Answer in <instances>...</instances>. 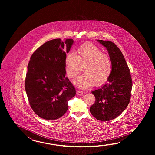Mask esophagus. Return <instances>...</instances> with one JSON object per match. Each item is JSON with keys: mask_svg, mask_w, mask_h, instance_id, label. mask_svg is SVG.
Listing matches in <instances>:
<instances>
[{"mask_svg": "<svg viewBox=\"0 0 155 155\" xmlns=\"http://www.w3.org/2000/svg\"><path fill=\"white\" fill-rule=\"evenodd\" d=\"M76 94L78 95L79 96H82L83 95V92L82 91H80V90H78L77 91H76Z\"/></svg>", "mask_w": 155, "mask_h": 155, "instance_id": "1", "label": "esophagus"}]
</instances>
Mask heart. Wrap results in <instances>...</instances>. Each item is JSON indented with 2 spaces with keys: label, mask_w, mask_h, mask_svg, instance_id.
I'll use <instances>...</instances> for the list:
<instances>
[{
  "label": "heart",
  "mask_w": 155,
  "mask_h": 155,
  "mask_svg": "<svg viewBox=\"0 0 155 155\" xmlns=\"http://www.w3.org/2000/svg\"><path fill=\"white\" fill-rule=\"evenodd\" d=\"M66 75L70 79L75 78L81 70L84 74L74 81L81 88L90 86H102L109 79L112 72L110 58L104 54L97 46L85 44L79 47L75 54L69 53L65 59Z\"/></svg>",
  "instance_id": "b5f03b06"
}]
</instances>
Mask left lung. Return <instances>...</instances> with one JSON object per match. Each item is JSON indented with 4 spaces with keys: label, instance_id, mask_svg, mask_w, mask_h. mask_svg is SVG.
I'll return each mask as SVG.
<instances>
[{
    "label": "left lung",
    "instance_id": "8db88e82",
    "mask_svg": "<svg viewBox=\"0 0 155 155\" xmlns=\"http://www.w3.org/2000/svg\"><path fill=\"white\" fill-rule=\"evenodd\" d=\"M97 41L108 51L112 72L107 83L91 92L96 100L90 111L97 120L107 121L120 115L129 105L132 81L125 59L115 44L102 40Z\"/></svg>",
    "mask_w": 155,
    "mask_h": 155
}]
</instances>
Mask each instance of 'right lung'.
Here are the masks:
<instances>
[{
	"instance_id": "1",
	"label": "right lung",
	"mask_w": 155,
	"mask_h": 155,
	"mask_svg": "<svg viewBox=\"0 0 155 155\" xmlns=\"http://www.w3.org/2000/svg\"><path fill=\"white\" fill-rule=\"evenodd\" d=\"M74 43L60 39L44 43L34 51L28 65L25 87L30 105L40 117L59 119L66 113L69 100L76 94L65 78V59Z\"/></svg>"
}]
</instances>
